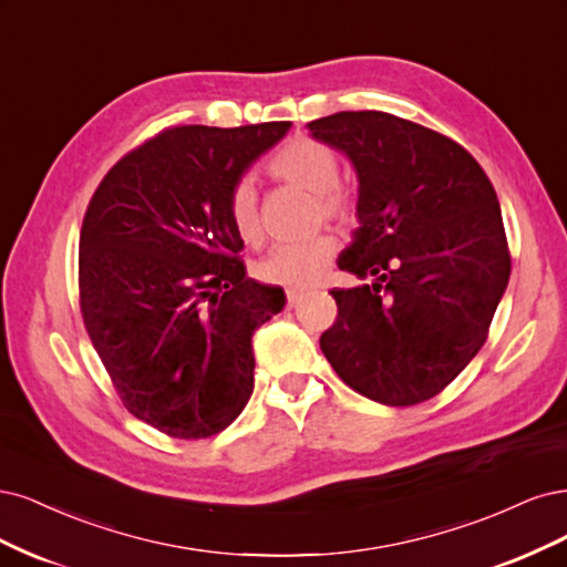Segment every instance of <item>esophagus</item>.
I'll use <instances>...</instances> for the list:
<instances>
[{
  "label": "esophagus",
  "instance_id": "34e87169",
  "mask_svg": "<svg viewBox=\"0 0 567 567\" xmlns=\"http://www.w3.org/2000/svg\"><path fill=\"white\" fill-rule=\"evenodd\" d=\"M303 297V289H287V306H297L299 299Z\"/></svg>",
  "mask_w": 567,
  "mask_h": 567
}]
</instances>
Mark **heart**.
I'll return each mask as SVG.
<instances>
[{"label": "heart", "instance_id": "obj_1", "mask_svg": "<svg viewBox=\"0 0 567 567\" xmlns=\"http://www.w3.org/2000/svg\"><path fill=\"white\" fill-rule=\"evenodd\" d=\"M266 172L313 193L316 218L346 221L353 216V195L339 186L341 162L332 145L313 136H295L272 153L266 162ZM226 216L233 233L245 245H259L264 240V224L259 214V199L247 181L235 184L226 199ZM339 251V240L332 233H320L303 243L278 245L257 266L259 278L270 285L308 287L316 285L324 268L332 264Z\"/></svg>", "mask_w": 567, "mask_h": 567}]
</instances>
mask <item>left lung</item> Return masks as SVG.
I'll return each instance as SVG.
<instances>
[{
	"label": "left lung",
	"mask_w": 567,
	"mask_h": 567,
	"mask_svg": "<svg viewBox=\"0 0 567 567\" xmlns=\"http://www.w3.org/2000/svg\"><path fill=\"white\" fill-rule=\"evenodd\" d=\"M358 174L353 245L320 349L346 386L391 408L441 393L487 339L511 276L497 193L460 143L379 111L308 124Z\"/></svg>",
	"instance_id": "left-lung-1"
}]
</instances>
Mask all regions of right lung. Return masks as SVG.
I'll list each match as a JSON object with an SVG mask.
<instances>
[{"label": "right lung", "mask_w": 567, "mask_h": 567, "mask_svg": "<svg viewBox=\"0 0 567 567\" xmlns=\"http://www.w3.org/2000/svg\"><path fill=\"white\" fill-rule=\"evenodd\" d=\"M289 122L172 126L103 176L80 233V308L113 386L181 441L221 433L254 389L251 337L285 291L247 278L226 199Z\"/></svg>", "instance_id": "right-lung-1"}]
</instances>
